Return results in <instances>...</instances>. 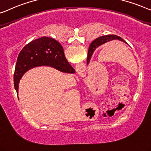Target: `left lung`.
<instances>
[{"instance_id":"1","label":"left lung","mask_w":151,"mask_h":151,"mask_svg":"<svg viewBox=\"0 0 151 151\" xmlns=\"http://www.w3.org/2000/svg\"><path fill=\"white\" fill-rule=\"evenodd\" d=\"M113 40H119L121 41H123L124 43H126L125 41H124L123 39L117 35H104L99 37L97 39H95L93 42L91 43L90 46H89L88 52V57H87V65L90 63V60L91 59L92 55H93V52H95L96 48L100 46L104 43H106L109 42V41H113Z\"/></svg>"}]
</instances>
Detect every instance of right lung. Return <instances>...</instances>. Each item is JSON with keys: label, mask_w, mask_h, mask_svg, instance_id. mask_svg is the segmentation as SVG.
<instances>
[{"label": "right lung", "mask_w": 151, "mask_h": 151, "mask_svg": "<svg viewBox=\"0 0 151 151\" xmlns=\"http://www.w3.org/2000/svg\"><path fill=\"white\" fill-rule=\"evenodd\" d=\"M41 66L51 67L65 73L76 72L65 58L59 42L47 37L37 39L26 45L17 57L14 72V87L17 95L19 80L24 74L30 69Z\"/></svg>", "instance_id": "right-lung-1"}]
</instances>
